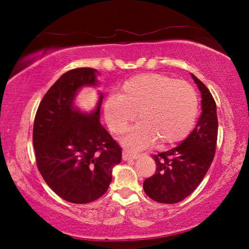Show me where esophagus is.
<instances>
[{
  "label": "esophagus",
  "instance_id": "34e87169",
  "mask_svg": "<svg viewBox=\"0 0 249 249\" xmlns=\"http://www.w3.org/2000/svg\"><path fill=\"white\" fill-rule=\"evenodd\" d=\"M139 158V154H136L134 152H130L128 151V149H124L122 151V159L124 160V161H129V160H136Z\"/></svg>",
  "mask_w": 249,
  "mask_h": 249
}]
</instances>
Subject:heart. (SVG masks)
Returning a JSON list of instances; mask_svg holds the SVG:
<instances>
[{
    "mask_svg": "<svg viewBox=\"0 0 249 249\" xmlns=\"http://www.w3.org/2000/svg\"><path fill=\"white\" fill-rule=\"evenodd\" d=\"M198 94L192 84L163 73H144L125 81L119 95H108L104 114L115 135L125 132L131 121L139 124L124 138L131 148L152 144L169 147L185 139L198 117Z\"/></svg>",
    "mask_w": 249,
    "mask_h": 249,
    "instance_id": "heart-1",
    "label": "heart"
}]
</instances>
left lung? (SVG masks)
Segmentation results:
<instances>
[{
	"label": "left lung",
	"instance_id": "1",
	"mask_svg": "<svg viewBox=\"0 0 249 249\" xmlns=\"http://www.w3.org/2000/svg\"><path fill=\"white\" fill-rule=\"evenodd\" d=\"M193 79L202 93V113L194 130L181 144L153 155L155 175L145 179L144 190L158 203L181 202L195 190L209 171L215 155L217 115L215 101L198 78Z\"/></svg>",
	"mask_w": 249,
	"mask_h": 249
}]
</instances>
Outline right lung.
I'll return each instance as SVG.
<instances>
[{
  "label": "right lung",
  "mask_w": 249,
  "mask_h": 249,
  "mask_svg": "<svg viewBox=\"0 0 249 249\" xmlns=\"http://www.w3.org/2000/svg\"><path fill=\"white\" fill-rule=\"evenodd\" d=\"M97 71L77 68L57 79L44 95L34 121L33 142L38 171L61 198L87 204L103 196L121 147L100 122V108L84 114L73 107L79 88L97 84Z\"/></svg>",
  "instance_id": "right-lung-1"
}]
</instances>
